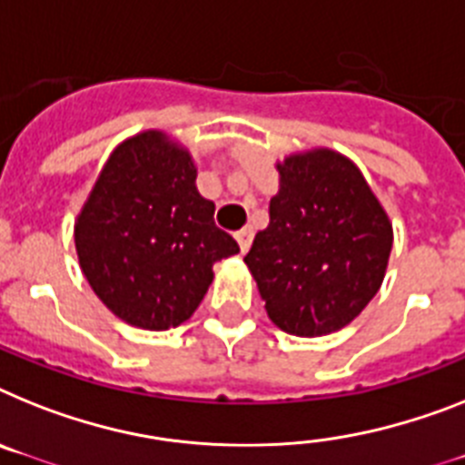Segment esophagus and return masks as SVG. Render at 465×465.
<instances>
[{"label":"esophagus","mask_w":465,"mask_h":465,"mask_svg":"<svg viewBox=\"0 0 465 465\" xmlns=\"http://www.w3.org/2000/svg\"><path fill=\"white\" fill-rule=\"evenodd\" d=\"M236 241H239V245H241V252L248 251V248H251V243H252V229H251V226H243L241 232H236Z\"/></svg>","instance_id":"obj_1"}]
</instances>
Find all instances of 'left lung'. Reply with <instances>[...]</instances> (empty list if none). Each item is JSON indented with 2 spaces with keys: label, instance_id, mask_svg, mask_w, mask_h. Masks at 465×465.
Listing matches in <instances>:
<instances>
[{
  "label": "left lung",
  "instance_id": "1",
  "mask_svg": "<svg viewBox=\"0 0 465 465\" xmlns=\"http://www.w3.org/2000/svg\"><path fill=\"white\" fill-rule=\"evenodd\" d=\"M276 170L269 224L243 262L281 331L329 335L359 317L383 283L392 224L359 167L331 148L288 155Z\"/></svg>",
  "mask_w": 465,
  "mask_h": 465
}]
</instances>
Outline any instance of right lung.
I'll return each mask as SVG.
<instances>
[{"mask_svg":"<svg viewBox=\"0 0 465 465\" xmlns=\"http://www.w3.org/2000/svg\"><path fill=\"white\" fill-rule=\"evenodd\" d=\"M189 151L148 130L106 160L75 222V251L92 291L118 319L167 331L196 312L213 264L239 252L214 226Z\"/></svg>","mask_w":465,"mask_h":465,"instance_id":"right-lung-1","label":"right lung"}]
</instances>
